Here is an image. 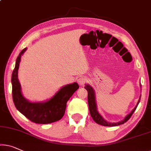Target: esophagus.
I'll use <instances>...</instances> for the list:
<instances>
[{"instance_id":"34e87169","label":"esophagus","mask_w":151,"mask_h":151,"mask_svg":"<svg viewBox=\"0 0 151 151\" xmlns=\"http://www.w3.org/2000/svg\"><path fill=\"white\" fill-rule=\"evenodd\" d=\"M77 81H78V83H79V84H80V86H83L87 82L88 80L85 77H80L78 79Z\"/></svg>"}]
</instances>
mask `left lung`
I'll list each match as a JSON object with an SVG mask.
<instances>
[{
  "instance_id": "left-lung-1",
  "label": "left lung",
  "mask_w": 151,
  "mask_h": 151,
  "mask_svg": "<svg viewBox=\"0 0 151 151\" xmlns=\"http://www.w3.org/2000/svg\"><path fill=\"white\" fill-rule=\"evenodd\" d=\"M140 88H141V84H140ZM84 88L88 91V106H89V111H90V113L91 117H92L94 121L96 123V124L102 125V126H119V125L124 124V123H126L127 121H128L129 118L131 117V116L133 114L134 111L136 109L137 106L138 105L139 103H140V98H141V94L140 96V98H139V100L138 101L137 104L135 106L133 109L132 110V111L129 114H127L126 117H125L124 119L121 121L118 122H109L104 119L103 116H102L98 111V108H97V104H96V95H95V91L92 86L89 85V84H86L85 83V87Z\"/></svg>"
}]
</instances>
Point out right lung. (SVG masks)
I'll return each instance as SVG.
<instances>
[{"instance_id": "add662e5", "label": "right lung", "mask_w": 151, "mask_h": 151, "mask_svg": "<svg viewBox=\"0 0 151 151\" xmlns=\"http://www.w3.org/2000/svg\"><path fill=\"white\" fill-rule=\"evenodd\" d=\"M26 50L27 48L23 49L16 59L11 77L13 99L15 107L25 117L36 124H47L59 121L65 114L67 102L79 88L78 83L63 86L51 98L45 101L32 102L27 100L22 94L18 79L21 58Z\"/></svg>"}]
</instances>
